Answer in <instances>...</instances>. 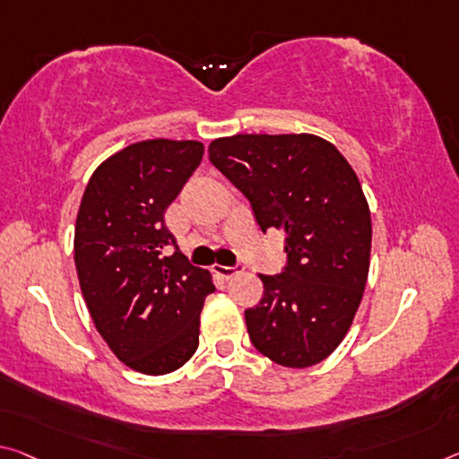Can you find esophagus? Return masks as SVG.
I'll use <instances>...</instances> for the list:
<instances>
[{
	"label": "esophagus",
	"instance_id": "obj_1",
	"mask_svg": "<svg viewBox=\"0 0 459 459\" xmlns=\"http://www.w3.org/2000/svg\"><path fill=\"white\" fill-rule=\"evenodd\" d=\"M238 272H243V267L241 265H232V267H229V265H214V273L216 275H221L222 280H230V278H235V275L238 273Z\"/></svg>",
	"mask_w": 459,
	"mask_h": 459
}]
</instances>
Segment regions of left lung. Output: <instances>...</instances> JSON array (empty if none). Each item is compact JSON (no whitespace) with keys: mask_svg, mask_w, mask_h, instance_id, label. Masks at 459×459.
Wrapping results in <instances>:
<instances>
[{"mask_svg":"<svg viewBox=\"0 0 459 459\" xmlns=\"http://www.w3.org/2000/svg\"><path fill=\"white\" fill-rule=\"evenodd\" d=\"M208 155L261 230L286 232V269L259 273L264 298L245 310L251 343L283 368L315 366L345 339L368 281L372 218L353 167L307 133L216 138Z\"/></svg>","mask_w":459,"mask_h":459,"instance_id":"left-lung-1","label":"left lung"}]
</instances>
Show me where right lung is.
Segmentation results:
<instances>
[{"mask_svg":"<svg viewBox=\"0 0 459 459\" xmlns=\"http://www.w3.org/2000/svg\"><path fill=\"white\" fill-rule=\"evenodd\" d=\"M204 155L198 141L128 144L87 184L75 222V267L87 310L116 358L141 374L176 372L200 343V312L214 292L165 227ZM169 246L177 251L164 253Z\"/></svg>","mask_w":459,"mask_h":459,"instance_id":"add662e5","label":"right lung"}]
</instances>
